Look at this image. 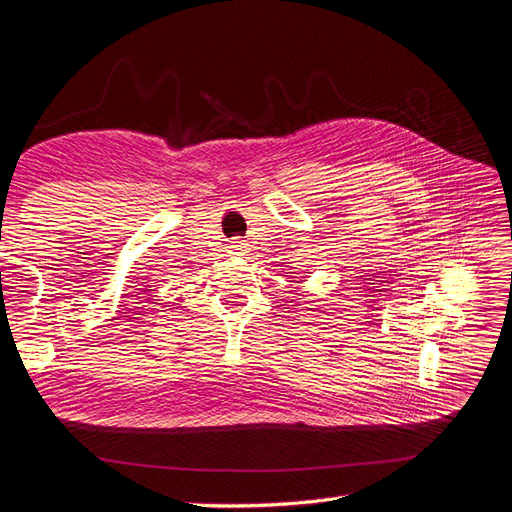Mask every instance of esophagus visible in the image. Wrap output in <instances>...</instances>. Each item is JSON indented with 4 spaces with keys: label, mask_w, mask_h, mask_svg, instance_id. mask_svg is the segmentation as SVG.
I'll list each match as a JSON object with an SVG mask.
<instances>
[{
    "label": "esophagus",
    "mask_w": 512,
    "mask_h": 512,
    "mask_svg": "<svg viewBox=\"0 0 512 512\" xmlns=\"http://www.w3.org/2000/svg\"><path fill=\"white\" fill-rule=\"evenodd\" d=\"M233 250H243V243H241V241H235V243H233Z\"/></svg>",
    "instance_id": "34e87169"
}]
</instances>
